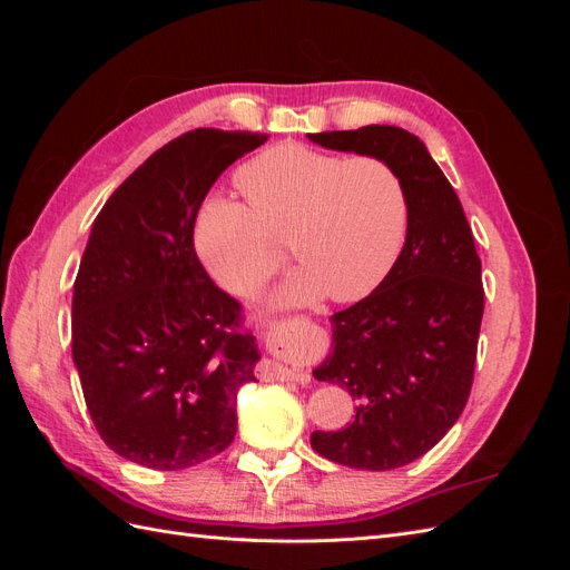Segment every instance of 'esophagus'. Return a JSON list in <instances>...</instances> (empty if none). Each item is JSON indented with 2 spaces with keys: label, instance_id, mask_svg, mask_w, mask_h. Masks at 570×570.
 Masks as SVG:
<instances>
[{
  "label": "esophagus",
  "instance_id": "esophagus-1",
  "mask_svg": "<svg viewBox=\"0 0 570 570\" xmlns=\"http://www.w3.org/2000/svg\"><path fill=\"white\" fill-rule=\"evenodd\" d=\"M275 373H278V377H283V381H302V383L308 381V375L302 373L299 368H289V366H283V364L275 366Z\"/></svg>",
  "mask_w": 570,
  "mask_h": 570
}]
</instances>
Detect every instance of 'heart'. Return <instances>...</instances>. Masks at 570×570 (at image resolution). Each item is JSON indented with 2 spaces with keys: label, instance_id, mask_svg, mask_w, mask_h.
Returning <instances> with one entry per match:
<instances>
[{
  "label": "heart",
  "instance_id": "b5f03b06",
  "mask_svg": "<svg viewBox=\"0 0 570 570\" xmlns=\"http://www.w3.org/2000/svg\"><path fill=\"white\" fill-rule=\"evenodd\" d=\"M237 185L249 207L209 199L195 226L204 266L235 295H249L283 264L278 239H287L299 268L271 295L275 306L325 295L356 302L383 283L402 252L406 193L381 159L281 145L239 168Z\"/></svg>",
  "mask_w": 570,
  "mask_h": 570
}]
</instances>
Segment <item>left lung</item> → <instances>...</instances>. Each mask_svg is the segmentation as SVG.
<instances>
[{"label": "left lung", "mask_w": 570, "mask_h": 570, "mask_svg": "<svg viewBox=\"0 0 570 570\" xmlns=\"http://www.w3.org/2000/svg\"><path fill=\"white\" fill-rule=\"evenodd\" d=\"M308 140L385 161L406 193L402 254L366 299L331 316L333 350L314 368L354 396L356 416L337 433H312L335 463L400 469L433 450L469 402L485 308L480 256L454 187L416 135L364 126Z\"/></svg>", "instance_id": "obj_1"}]
</instances>
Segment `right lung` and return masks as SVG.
<instances>
[{
	"label": "right lung",
	"mask_w": 570,
	"mask_h": 570,
	"mask_svg": "<svg viewBox=\"0 0 570 570\" xmlns=\"http://www.w3.org/2000/svg\"><path fill=\"white\" fill-rule=\"evenodd\" d=\"M266 140L189 130L154 151L92 223L73 285V364L97 433L132 463L180 471L235 438L237 392L256 381L262 354L193 235L218 176Z\"/></svg>",
	"instance_id": "right-lung-1"
}]
</instances>
